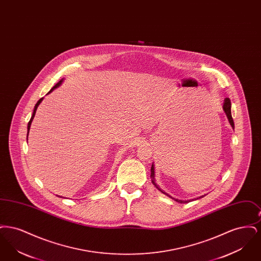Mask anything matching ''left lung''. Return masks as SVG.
Listing matches in <instances>:
<instances>
[{
	"label": "left lung",
	"mask_w": 261,
	"mask_h": 261,
	"mask_svg": "<svg viewBox=\"0 0 261 261\" xmlns=\"http://www.w3.org/2000/svg\"><path fill=\"white\" fill-rule=\"evenodd\" d=\"M223 111L224 112L226 113V115H227V118H228V120H229V123L232 126V128H234V120H233L232 114H231V100H230L229 98H226V99H224ZM150 178H151V183L154 185V187H155L159 191H161L162 194L166 195L167 197L171 198V199L176 200V201H178V202H180V203H186L188 201H191V200H182V199H174L172 197H170L168 194H166L165 192H163L162 189L159 187V185H156V183H155V181H154V165H153V164L151 165V168H150ZM199 198H200V197H199Z\"/></svg>",
	"instance_id": "left-lung-1"
}]
</instances>
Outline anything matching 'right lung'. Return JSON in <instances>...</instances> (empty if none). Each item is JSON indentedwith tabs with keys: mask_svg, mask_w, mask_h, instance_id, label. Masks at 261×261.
I'll return each mask as SVG.
<instances>
[{
	"mask_svg": "<svg viewBox=\"0 0 261 261\" xmlns=\"http://www.w3.org/2000/svg\"><path fill=\"white\" fill-rule=\"evenodd\" d=\"M62 81H63V79H62L60 82H58L54 87L50 89V92H49L48 94H50V92H51L54 89L59 87V86L62 84ZM43 99H44V98H41V99H39L37 101V103H36V105H35V107H34V111H33V113H32V116H31V118H30V120H29V122H28V125H27V139H28V133H29V130H30V126H31V123H32V120H33V118H34V116H35V113H36V111H37V108L39 107V105L41 103V101L43 100Z\"/></svg>",
	"mask_w": 261,
	"mask_h": 261,
	"instance_id": "1",
	"label": "right lung"
}]
</instances>
